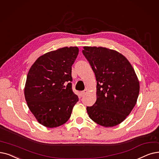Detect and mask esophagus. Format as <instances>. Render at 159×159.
Returning a JSON list of instances; mask_svg holds the SVG:
<instances>
[{
  "mask_svg": "<svg viewBox=\"0 0 159 159\" xmlns=\"http://www.w3.org/2000/svg\"><path fill=\"white\" fill-rule=\"evenodd\" d=\"M86 93H87V89H84V91H82V92H80V96L84 97L86 94Z\"/></svg>",
  "mask_w": 159,
  "mask_h": 159,
  "instance_id": "34e87169",
  "label": "esophagus"
}]
</instances>
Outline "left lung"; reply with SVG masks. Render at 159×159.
I'll return each instance as SVG.
<instances>
[{
  "label": "left lung",
  "mask_w": 159,
  "mask_h": 159,
  "mask_svg": "<svg viewBox=\"0 0 159 159\" xmlns=\"http://www.w3.org/2000/svg\"><path fill=\"white\" fill-rule=\"evenodd\" d=\"M83 49L97 80V100L93 106L87 107L88 114L101 126H116L136 104L139 80L129 60L118 51L102 47Z\"/></svg>",
  "instance_id": "obj_1"
}]
</instances>
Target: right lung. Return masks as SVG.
I'll return each mask as SVG.
<instances>
[{
    "label": "right lung",
    "mask_w": 159,
    "mask_h": 159,
    "mask_svg": "<svg viewBox=\"0 0 159 159\" xmlns=\"http://www.w3.org/2000/svg\"><path fill=\"white\" fill-rule=\"evenodd\" d=\"M77 47H63L39 57L27 75L24 93L31 112L48 128L59 127L70 119L79 101L72 90V65Z\"/></svg>",
    "instance_id": "add662e5"
}]
</instances>
